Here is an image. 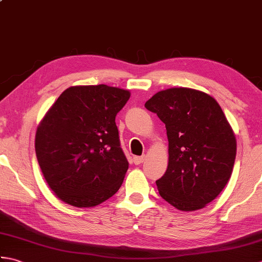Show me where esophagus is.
<instances>
[{"label":"esophagus","mask_w":262,"mask_h":262,"mask_svg":"<svg viewBox=\"0 0 262 262\" xmlns=\"http://www.w3.org/2000/svg\"><path fill=\"white\" fill-rule=\"evenodd\" d=\"M133 161H134V163L136 165H138V164H141V163L144 162V161H145V157H135L134 159H133Z\"/></svg>","instance_id":"esophagus-1"}]
</instances>
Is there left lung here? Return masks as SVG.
Here are the masks:
<instances>
[{
	"label": "left lung",
	"mask_w": 262,
	"mask_h": 262,
	"mask_svg": "<svg viewBox=\"0 0 262 262\" xmlns=\"http://www.w3.org/2000/svg\"><path fill=\"white\" fill-rule=\"evenodd\" d=\"M145 108L165 124L169 164L157 180L160 196L191 211L214 200L231 178L236 141L214 98L188 88L160 91Z\"/></svg>",
	"instance_id": "obj_1"
}]
</instances>
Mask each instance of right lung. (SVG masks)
<instances>
[{
  "label": "right lung",
  "instance_id": "add662e5",
  "mask_svg": "<svg viewBox=\"0 0 262 262\" xmlns=\"http://www.w3.org/2000/svg\"><path fill=\"white\" fill-rule=\"evenodd\" d=\"M129 91L99 85L71 86L39 125L36 155L56 196L75 207H92L118 191L128 161L116 116Z\"/></svg>",
  "mask_w": 262,
  "mask_h": 262
}]
</instances>
